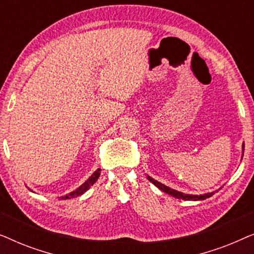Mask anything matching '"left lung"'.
<instances>
[{
	"instance_id": "obj_1",
	"label": "left lung",
	"mask_w": 254,
	"mask_h": 254,
	"mask_svg": "<svg viewBox=\"0 0 254 254\" xmlns=\"http://www.w3.org/2000/svg\"><path fill=\"white\" fill-rule=\"evenodd\" d=\"M243 155H244V143H243ZM147 179L149 182H151L152 184L156 187H158L159 190H163V192L168 193L169 195L171 196H175L177 199H183V200H187V201H199V200H204L207 199V197H210L211 195H214L215 192H217V190H215V192H210V193H206V194H201V195H193V194H185V193H182L179 192V190H176L173 189H170V187L165 186L164 184L157 182V180H155L154 178H151L150 176H147Z\"/></svg>"
}]
</instances>
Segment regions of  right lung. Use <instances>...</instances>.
Instances as JSON below:
<instances>
[{
    "label": "right lung",
    "instance_id": "right-lung-1",
    "mask_svg": "<svg viewBox=\"0 0 254 254\" xmlns=\"http://www.w3.org/2000/svg\"><path fill=\"white\" fill-rule=\"evenodd\" d=\"M99 176H100V169H98V170H96L95 172L92 173L91 176L89 177V179L86 180V182L84 183V184H82L81 186L79 187H77V189H76L75 190H72V192H70L69 194H67V195H64V196H61V199H71V197H76V196H79V195H82L83 193H85L86 190H88L90 187H91L93 184H95L96 182H97V179L99 178Z\"/></svg>",
    "mask_w": 254,
    "mask_h": 254
}]
</instances>
